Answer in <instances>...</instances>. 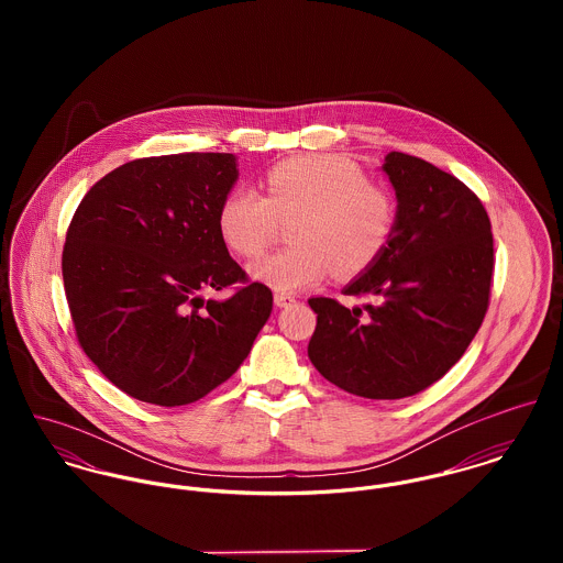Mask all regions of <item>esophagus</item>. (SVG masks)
<instances>
[{
	"label": "esophagus",
	"instance_id": "esophagus-1",
	"mask_svg": "<svg viewBox=\"0 0 563 563\" xmlns=\"http://www.w3.org/2000/svg\"><path fill=\"white\" fill-rule=\"evenodd\" d=\"M295 303V297L292 295H284V292H277L275 295V306L277 308H288V306H292Z\"/></svg>",
	"mask_w": 563,
	"mask_h": 563
}]
</instances>
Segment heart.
Here are the masks:
<instances>
[{"label":"heart","mask_w":563,"mask_h":563,"mask_svg":"<svg viewBox=\"0 0 563 563\" xmlns=\"http://www.w3.org/2000/svg\"><path fill=\"white\" fill-rule=\"evenodd\" d=\"M266 197L249 186L232 188L219 208V230L236 253L253 257L268 249L282 221H297L290 249L249 266L253 279L277 292L321 284L335 268L353 277L373 266L397 228L395 197L373 186L353 162L301 156L264 175Z\"/></svg>","instance_id":"1"}]
</instances>
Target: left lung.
I'll list each match as a JSON object with an SVG mask.
<instances>
[{
  "label": "left lung",
  "mask_w": 563,
  "mask_h": 563,
  "mask_svg": "<svg viewBox=\"0 0 563 563\" xmlns=\"http://www.w3.org/2000/svg\"><path fill=\"white\" fill-rule=\"evenodd\" d=\"M397 228L379 260L344 295L314 297L308 355L333 386L364 399L422 393L464 355L482 327L494 271L492 225L479 197L451 173L390 152Z\"/></svg>",
  "instance_id": "8db88e82"
}]
</instances>
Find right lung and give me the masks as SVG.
Listing matches in <instances>:
<instances>
[{"label":"right lung","mask_w":563,"mask_h":563,"mask_svg":"<svg viewBox=\"0 0 563 563\" xmlns=\"http://www.w3.org/2000/svg\"><path fill=\"white\" fill-rule=\"evenodd\" d=\"M234 154L128 162L81 199L63 251L84 353L119 390L162 407L228 382L268 321L273 292L249 282L219 230ZM241 283L225 302L200 292Z\"/></svg>","instance_id":"add662e5"}]
</instances>
